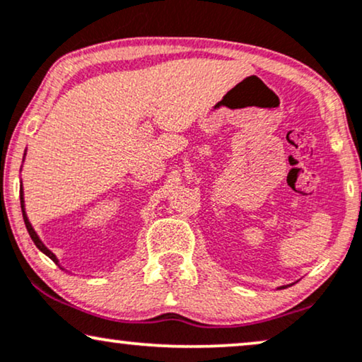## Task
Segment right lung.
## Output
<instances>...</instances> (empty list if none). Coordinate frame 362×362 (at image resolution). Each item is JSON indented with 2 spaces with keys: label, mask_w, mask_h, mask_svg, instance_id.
<instances>
[{
  "label": "right lung",
  "mask_w": 362,
  "mask_h": 362,
  "mask_svg": "<svg viewBox=\"0 0 362 362\" xmlns=\"http://www.w3.org/2000/svg\"><path fill=\"white\" fill-rule=\"evenodd\" d=\"M21 210H23V218H24V225H26V228H28V233H30V237H31V240L33 242H35V245L37 248L41 250L42 253L46 255V257H49L52 262H56L57 263V258H56V255L51 252V250H47L46 247H45V243L41 242L40 240V237H37V233L35 231V228H33L31 226V223H30V220H28V216H26V211H24V199H23V189H21Z\"/></svg>",
  "instance_id": "right-lung-1"
}]
</instances>
